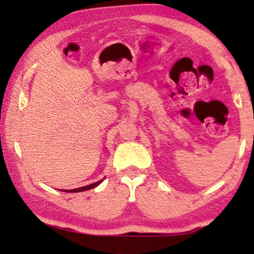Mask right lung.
<instances>
[{"label": "right lung", "instance_id": "obj_1", "mask_svg": "<svg viewBox=\"0 0 254 254\" xmlns=\"http://www.w3.org/2000/svg\"><path fill=\"white\" fill-rule=\"evenodd\" d=\"M101 183H102V180L97 181V183H93V184H91V185L84 186V188L74 189V190H63V192H82V191H86V190H90V189H93V188H96V186H98V185H100Z\"/></svg>", "mask_w": 254, "mask_h": 254}]
</instances>
